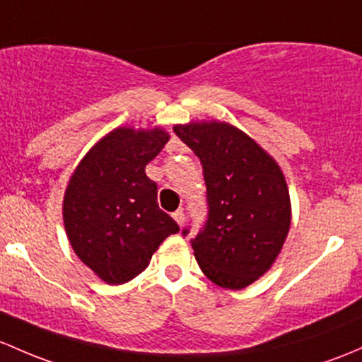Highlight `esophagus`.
Wrapping results in <instances>:
<instances>
[{
  "label": "esophagus",
  "mask_w": 362,
  "mask_h": 362,
  "mask_svg": "<svg viewBox=\"0 0 362 362\" xmlns=\"http://www.w3.org/2000/svg\"><path fill=\"white\" fill-rule=\"evenodd\" d=\"M173 218H175V222L178 223V226H184V222H185V213H184V210H177L173 213Z\"/></svg>",
  "instance_id": "esophagus-1"
}]
</instances>
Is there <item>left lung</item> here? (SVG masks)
<instances>
[{
	"mask_svg": "<svg viewBox=\"0 0 362 362\" xmlns=\"http://www.w3.org/2000/svg\"><path fill=\"white\" fill-rule=\"evenodd\" d=\"M173 132L199 158L206 184L208 218L191 239L194 257L218 286L246 288L271 269L290 230L283 171L255 140L227 123L177 124Z\"/></svg>",
	"mask_w": 362,
	"mask_h": 362,
	"instance_id": "obj_1",
	"label": "left lung"
}]
</instances>
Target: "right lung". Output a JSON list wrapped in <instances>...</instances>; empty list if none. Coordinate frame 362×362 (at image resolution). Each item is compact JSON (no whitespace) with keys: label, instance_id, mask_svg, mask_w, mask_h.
Returning <instances> with one entry per match:
<instances>
[{"label":"right lung","instance_id":"add662e5","mask_svg":"<svg viewBox=\"0 0 362 362\" xmlns=\"http://www.w3.org/2000/svg\"><path fill=\"white\" fill-rule=\"evenodd\" d=\"M168 133L116 128L83 158L64 197V226L79 260L109 284H123L180 227L159 210L158 185L146 166Z\"/></svg>","mask_w":362,"mask_h":362}]
</instances>
